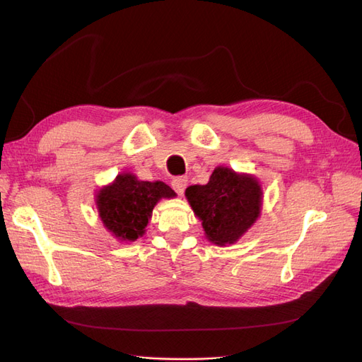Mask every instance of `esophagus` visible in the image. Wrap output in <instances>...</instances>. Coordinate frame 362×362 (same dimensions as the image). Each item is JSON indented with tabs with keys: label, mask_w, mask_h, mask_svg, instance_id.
<instances>
[{
	"label": "esophagus",
	"mask_w": 362,
	"mask_h": 362,
	"mask_svg": "<svg viewBox=\"0 0 362 362\" xmlns=\"http://www.w3.org/2000/svg\"><path fill=\"white\" fill-rule=\"evenodd\" d=\"M187 182H189L187 177H177V178L172 180V187L178 194H182L185 187H187Z\"/></svg>",
	"instance_id": "obj_1"
}]
</instances>
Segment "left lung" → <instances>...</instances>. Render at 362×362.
Returning a JSON list of instances; mask_svg holds the SVG:
<instances>
[{
    "label": "left lung",
    "mask_w": 362,
    "mask_h": 362,
    "mask_svg": "<svg viewBox=\"0 0 362 362\" xmlns=\"http://www.w3.org/2000/svg\"><path fill=\"white\" fill-rule=\"evenodd\" d=\"M185 196L204 231L216 245H231L257 221L261 208V189L254 177L217 168L205 185H190Z\"/></svg>",
    "instance_id": "obj_1"
}]
</instances>
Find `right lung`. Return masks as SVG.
Returning <instances> with one entry per match:
<instances>
[{
	"label": "right lung",
	"instance_id": "obj_1",
	"mask_svg": "<svg viewBox=\"0 0 362 362\" xmlns=\"http://www.w3.org/2000/svg\"><path fill=\"white\" fill-rule=\"evenodd\" d=\"M175 192L161 181H139L134 175L122 173L98 194V210L108 231L120 240L144 235L145 226L161 198H172Z\"/></svg>",
	"mask_w": 362,
	"mask_h": 362
}]
</instances>
